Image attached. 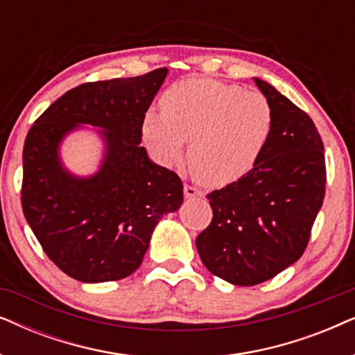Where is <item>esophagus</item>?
<instances>
[{
  "mask_svg": "<svg viewBox=\"0 0 355 355\" xmlns=\"http://www.w3.org/2000/svg\"><path fill=\"white\" fill-rule=\"evenodd\" d=\"M184 197L193 198V197H203V192L200 189L192 187V186H184Z\"/></svg>",
  "mask_w": 355,
  "mask_h": 355,
  "instance_id": "esophagus-1",
  "label": "esophagus"
}]
</instances>
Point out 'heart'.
<instances>
[{
  "mask_svg": "<svg viewBox=\"0 0 355 355\" xmlns=\"http://www.w3.org/2000/svg\"><path fill=\"white\" fill-rule=\"evenodd\" d=\"M162 110L147 111L142 123L153 158L173 166L189 140L191 173L215 187L239 181L255 168L275 125L273 106L263 94L211 79L169 87Z\"/></svg>",
  "mask_w": 355,
  "mask_h": 355,
  "instance_id": "obj_1",
  "label": "heart"
}]
</instances>
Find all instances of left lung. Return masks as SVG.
Instances as JSON below:
<instances>
[{"mask_svg":"<svg viewBox=\"0 0 355 355\" xmlns=\"http://www.w3.org/2000/svg\"><path fill=\"white\" fill-rule=\"evenodd\" d=\"M254 80L275 111L270 142L249 174L208 193L213 220L196 239L207 270L236 286L263 283L300 259L327 181L313 121L268 82Z\"/></svg>","mask_w":355,"mask_h":355,"instance_id":"left-lung-1","label":"left lung"}]
</instances>
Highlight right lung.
<instances>
[{"instance_id":"1","label":"right lung","mask_w":355,"mask_h":355,"mask_svg":"<svg viewBox=\"0 0 355 355\" xmlns=\"http://www.w3.org/2000/svg\"><path fill=\"white\" fill-rule=\"evenodd\" d=\"M168 69L129 79L89 82L66 92L28 130L24 144L22 210L45 254L82 283L132 275L163 215L179 210L182 182L148 158L142 123ZM94 127L99 168L79 177L65 168L60 145Z\"/></svg>"}]
</instances>
